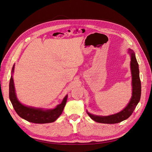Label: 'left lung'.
<instances>
[{
    "label": "left lung",
    "instance_id": "left-lung-1",
    "mask_svg": "<svg viewBox=\"0 0 152 152\" xmlns=\"http://www.w3.org/2000/svg\"><path fill=\"white\" fill-rule=\"evenodd\" d=\"M128 53L131 56L130 68L132 76V96L129 102L121 112L108 116L96 115L87 111L88 115L96 122L103 124H116L126 120L134 112L137 104H138L140 98L141 86L140 78L139 65L137 62L135 53L131 49H129Z\"/></svg>",
    "mask_w": 152,
    "mask_h": 152
}]
</instances>
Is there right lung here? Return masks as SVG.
Listing matches in <instances>:
<instances>
[{
  "mask_svg": "<svg viewBox=\"0 0 152 152\" xmlns=\"http://www.w3.org/2000/svg\"><path fill=\"white\" fill-rule=\"evenodd\" d=\"M15 65H13L12 68L10 82V99L17 114L25 120L35 124L51 123L56 121V119L61 115L65 107L68 95L65 96L60 104L51 109L35 108L22 104L17 98L12 78V74L15 71Z\"/></svg>",
  "mask_w": 152,
  "mask_h": 152,
  "instance_id": "right-lung-1",
  "label": "right lung"
}]
</instances>
